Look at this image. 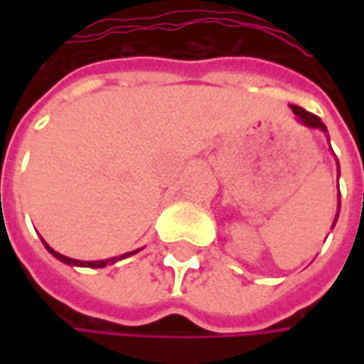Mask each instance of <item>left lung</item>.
<instances>
[{"label":"left lung","mask_w":364,"mask_h":364,"mask_svg":"<svg viewBox=\"0 0 364 364\" xmlns=\"http://www.w3.org/2000/svg\"><path fill=\"white\" fill-rule=\"evenodd\" d=\"M291 111H294V115L298 117V121L300 123H304L306 127H312V129H322L324 133H328L326 132V125L322 123V119L320 117H316L314 113H310V111H306V109H301V107H296V105H291ZM338 174H341V170H338ZM341 206V204H338ZM336 218H338V215H336ZM336 223V220H334ZM334 227V225H332Z\"/></svg>","instance_id":"8db88e82"}]
</instances>
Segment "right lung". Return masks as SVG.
Returning <instances> with one entry per match:
<instances>
[{"mask_svg": "<svg viewBox=\"0 0 364 364\" xmlns=\"http://www.w3.org/2000/svg\"><path fill=\"white\" fill-rule=\"evenodd\" d=\"M46 245V243H44ZM46 249H48L50 253L54 255L56 259H60L63 263H66V265H78V267H105L107 263H115L117 261V257H113V259H103V261H78V259H70V257H66V255H60L58 251H54L50 245H46ZM133 253H137V251H133ZM133 253H125V255H121L119 259H125V257H129V255H133Z\"/></svg>", "mask_w": 364, "mask_h": 364, "instance_id": "right-lung-1", "label": "right lung"}]
</instances>
